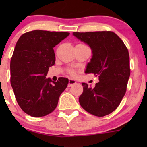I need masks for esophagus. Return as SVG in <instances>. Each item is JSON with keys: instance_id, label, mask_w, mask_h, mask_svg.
I'll use <instances>...</instances> for the list:
<instances>
[{"instance_id": "1", "label": "esophagus", "mask_w": 147, "mask_h": 147, "mask_svg": "<svg viewBox=\"0 0 147 147\" xmlns=\"http://www.w3.org/2000/svg\"><path fill=\"white\" fill-rule=\"evenodd\" d=\"M76 84V81L73 79H69V83H68V87H72L73 84Z\"/></svg>"}]
</instances>
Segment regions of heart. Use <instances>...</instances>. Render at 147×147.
Returning a JSON list of instances; mask_svg holds the SVG:
<instances>
[{"mask_svg": "<svg viewBox=\"0 0 147 147\" xmlns=\"http://www.w3.org/2000/svg\"><path fill=\"white\" fill-rule=\"evenodd\" d=\"M71 74H72V75H73V72H71Z\"/></svg>", "mask_w": 147, "mask_h": 147, "instance_id": "b5f03b06", "label": "heart"}]
</instances>
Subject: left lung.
I'll return each mask as SVG.
<instances>
[{"instance_id": "left-lung-1", "label": "left lung", "mask_w": 147, "mask_h": 147, "mask_svg": "<svg viewBox=\"0 0 147 147\" xmlns=\"http://www.w3.org/2000/svg\"><path fill=\"white\" fill-rule=\"evenodd\" d=\"M78 40L90 46L92 56L86 74L98 77L94 88L82 82L81 107L89 113L104 117L117 108L127 90L130 76L129 55L123 41L111 31L73 32Z\"/></svg>"}]
</instances>
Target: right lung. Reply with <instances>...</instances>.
Listing matches in <instances>:
<instances>
[{"instance_id":"add662e5","label":"right lung","mask_w":147,"mask_h":147,"mask_svg":"<svg viewBox=\"0 0 147 147\" xmlns=\"http://www.w3.org/2000/svg\"><path fill=\"white\" fill-rule=\"evenodd\" d=\"M69 35L36 30L22 35L16 43L10 60V83L18 104L30 116L51 113L67 86V78L54 82L45 76L55 63L53 47Z\"/></svg>"}]
</instances>
